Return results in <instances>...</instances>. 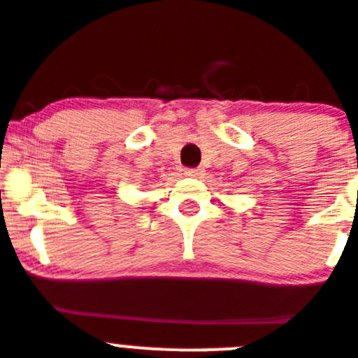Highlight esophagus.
Returning a JSON list of instances; mask_svg holds the SVG:
<instances>
[{
	"mask_svg": "<svg viewBox=\"0 0 358 358\" xmlns=\"http://www.w3.org/2000/svg\"><path fill=\"white\" fill-rule=\"evenodd\" d=\"M201 175L203 171L198 169V167H189V169H185V176H191V178H199Z\"/></svg>",
	"mask_w": 358,
	"mask_h": 358,
	"instance_id": "34e87169",
	"label": "esophagus"
}]
</instances>
